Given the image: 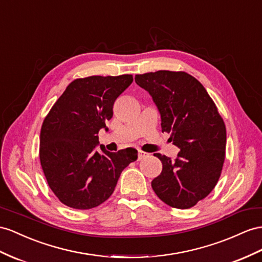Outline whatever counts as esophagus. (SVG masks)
Instances as JSON below:
<instances>
[{"mask_svg": "<svg viewBox=\"0 0 262 262\" xmlns=\"http://www.w3.org/2000/svg\"><path fill=\"white\" fill-rule=\"evenodd\" d=\"M145 157H147V154L144 152V151H142V150H138V160L143 159V158H145Z\"/></svg>", "mask_w": 262, "mask_h": 262, "instance_id": "esophagus-1", "label": "esophagus"}]
</instances>
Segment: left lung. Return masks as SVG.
<instances>
[{
  "mask_svg": "<svg viewBox=\"0 0 262 262\" xmlns=\"http://www.w3.org/2000/svg\"><path fill=\"white\" fill-rule=\"evenodd\" d=\"M162 118V130L180 151L176 159L154 154L163 164L151 187L160 200L188 209L206 198L220 177L226 154V126L199 80L185 72L158 71L135 76Z\"/></svg>",
  "mask_w": 262,
  "mask_h": 262,
  "instance_id": "left-lung-1",
  "label": "left lung"
}]
</instances>
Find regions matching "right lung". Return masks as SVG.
Masks as SVG:
<instances>
[{"label": "right lung", "instance_id": "obj_1", "mask_svg": "<svg viewBox=\"0 0 262 262\" xmlns=\"http://www.w3.org/2000/svg\"><path fill=\"white\" fill-rule=\"evenodd\" d=\"M133 75L77 78L66 87L45 117L39 136V160L52 191L74 209L103 204L120 173L137 159V150H96L98 132L113 117L116 98Z\"/></svg>", "mask_w": 262, "mask_h": 262}]
</instances>
